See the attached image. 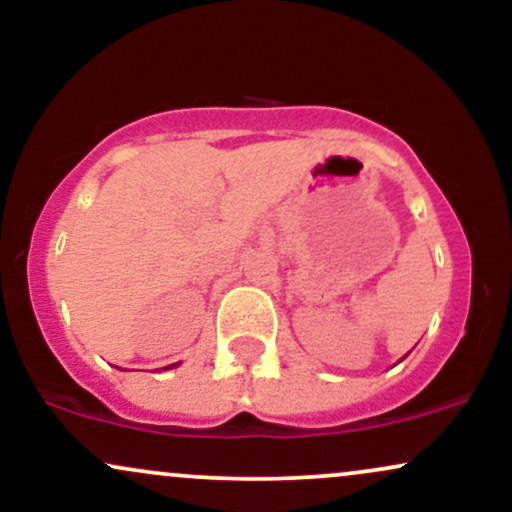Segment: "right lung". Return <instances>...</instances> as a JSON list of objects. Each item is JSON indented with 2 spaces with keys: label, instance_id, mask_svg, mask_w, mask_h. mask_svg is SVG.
I'll return each mask as SVG.
<instances>
[{
  "label": "right lung",
  "instance_id": "1",
  "mask_svg": "<svg viewBox=\"0 0 512 512\" xmlns=\"http://www.w3.org/2000/svg\"><path fill=\"white\" fill-rule=\"evenodd\" d=\"M175 366H178V363H173V366H166V368H175Z\"/></svg>",
  "mask_w": 512,
  "mask_h": 512
}]
</instances>
